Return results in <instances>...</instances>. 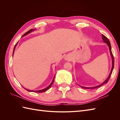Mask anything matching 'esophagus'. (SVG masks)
Listing matches in <instances>:
<instances>
[{"label": "esophagus", "instance_id": "esophagus-1", "mask_svg": "<svg viewBox=\"0 0 120 120\" xmlns=\"http://www.w3.org/2000/svg\"><path fill=\"white\" fill-rule=\"evenodd\" d=\"M71 59H70V57L69 56H66L64 57V60H71Z\"/></svg>", "mask_w": 120, "mask_h": 120}]
</instances>
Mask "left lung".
Returning a JSON list of instances; mask_svg holds the SVG:
<instances>
[{"instance_id": "8db88e82", "label": "left lung", "mask_w": 120, "mask_h": 120, "mask_svg": "<svg viewBox=\"0 0 120 120\" xmlns=\"http://www.w3.org/2000/svg\"><path fill=\"white\" fill-rule=\"evenodd\" d=\"M101 37H102V39L103 40V41L105 43H106L107 45H108L109 48V50H110V53H111V56L112 57V68H111V71H110V73L109 74V75L108 77L107 78V79L105 80L103 83H101V85H98V86H94V87H85V86H81V87L82 88H83L84 89H96V88H99V87L101 86L104 85V84H106V83H107L109 81V79L111 77V75H112V71H113V69H114V56H113V55H112V49H111V43H110V42L109 41V39L105 37V36L103 34H101Z\"/></svg>"}]
</instances>
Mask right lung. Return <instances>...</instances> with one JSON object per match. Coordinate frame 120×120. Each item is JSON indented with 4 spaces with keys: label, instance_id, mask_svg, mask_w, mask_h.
Returning <instances> with one entry per match:
<instances>
[{
    "label": "right lung",
    "instance_id": "obj_1",
    "mask_svg": "<svg viewBox=\"0 0 120 120\" xmlns=\"http://www.w3.org/2000/svg\"><path fill=\"white\" fill-rule=\"evenodd\" d=\"M34 30H34V29H31V30H28V31H27L26 33H25L23 35H22V37H24V36H25V35H27L28 34H30V32H31L32 31H34ZM17 43H16V44L15 45V46H14V49H13V54H12V56H13V54H14V50H15V47H16V45H17ZM54 78H53V79H52V82H51V83H50V84L48 86V87H46V88H45V89H42V90H28V89H25V88H24L25 90H27V91H28V92H35V93H43V92H46V90H48L50 88V87H51V86H52V83H53V81H54Z\"/></svg>",
    "mask_w": 120,
    "mask_h": 120
}]
</instances>
